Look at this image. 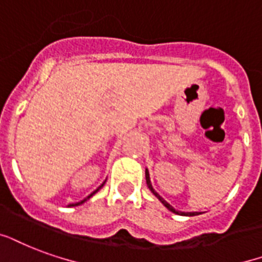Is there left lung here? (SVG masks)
<instances>
[{
    "mask_svg": "<svg viewBox=\"0 0 262 262\" xmlns=\"http://www.w3.org/2000/svg\"><path fill=\"white\" fill-rule=\"evenodd\" d=\"M146 184H147V186H149V189L152 190V193L155 194V196H156V198L159 199V200H160L161 203L164 204V206H166V207L168 208V210H170V211H172V213H176V214H182V215H198V214H199V213H180V211H177L176 208H172V207H171L170 204L167 203L166 200H164V199L161 198L160 194H157V192H155V189H153V188H152V184H150V178H149V171H147V170H146Z\"/></svg>",
    "mask_w": 262,
    "mask_h": 262,
    "instance_id": "left-lung-1",
    "label": "left lung"
}]
</instances>
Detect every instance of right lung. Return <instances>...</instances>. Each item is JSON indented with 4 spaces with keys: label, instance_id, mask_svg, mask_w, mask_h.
<instances>
[{
    "label": "right lung",
    "instance_id": "obj_1",
    "mask_svg": "<svg viewBox=\"0 0 262 262\" xmlns=\"http://www.w3.org/2000/svg\"><path fill=\"white\" fill-rule=\"evenodd\" d=\"M103 185H105V184H102V185H101V186H99V188H98V189H96V190H95V192H92V193H91V194H90V196H88V198H85V199H84V200H81V202H78V203H76V204H69V206H78V204H82V203H84V202H86V200H88V199L91 198L92 194H95V193H96V192H98V190L101 189V188H102V186H103Z\"/></svg>",
    "mask_w": 262,
    "mask_h": 262
}]
</instances>
